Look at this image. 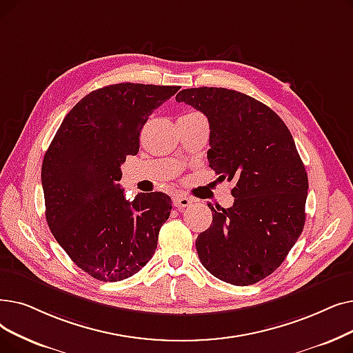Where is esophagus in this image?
<instances>
[{"label": "esophagus", "mask_w": 353, "mask_h": 353, "mask_svg": "<svg viewBox=\"0 0 353 353\" xmlns=\"http://www.w3.org/2000/svg\"><path fill=\"white\" fill-rule=\"evenodd\" d=\"M192 205V199L188 197V196H181V194H177L173 197V206L177 208V209H185L188 206Z\"/></svg>", "instance_id": "esophagus-1"}]
</instances>
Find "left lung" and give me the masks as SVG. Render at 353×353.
Returning a JSON list of instances; mask_svg holds the SVG:
<instances>
[{
    "instance_id": "8db88e82",
    "label": "left lung",
    "mask_w": 353,
    "mask_h": 353,
    "mask_svg": "<svg viewBox=\"0 0 353 353\" xmlns=\"http://www.w3.org/2000/svg\"><path fill=\"white\" fill-rule=\"evenodd\" d=\"M177 102L206 115L209 165L234 181L235 202L214 209L197 236L202 265L214 277L250 285L277 270L303 232L309 180L293 135L263 102L225 88L180 90Z\"/></svg>"
}]
</instances>
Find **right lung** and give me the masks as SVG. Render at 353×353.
I'll use <instances>...</instances> for the list:
<instances>
[{
    "label": "right lung",
    "instance_id": "right-lung-1",
    "mask_svg": "<svg viewBox=\"0 0 353 353\" xmlns=\"http://www.w3.org/2000/svg\"><path fill=\"white\" fill-rule=\"evenodd\" d=\"M179 86L117 83L90 92L60 124L41 164L46 221L72 261L90 277L121 281L154 255L172 199L127 201L121 164L140 150L148 115Z\"/></svg>",
    "mask_w": 353,
    "mask_h": 353
}]
</instances>
